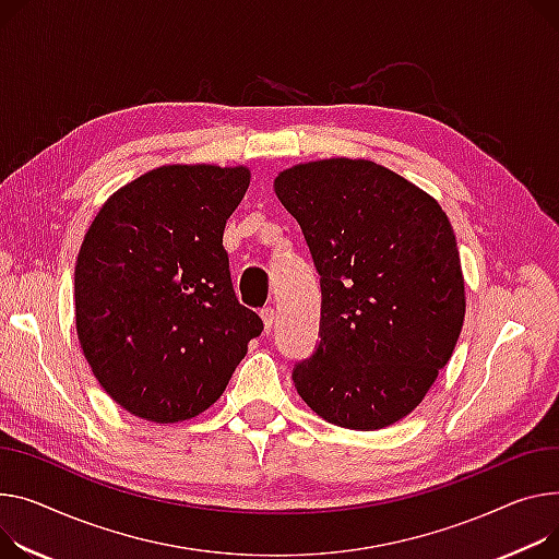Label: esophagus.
<instances>
[{"label": "esophagus", "mask_w": 559, "mask_h": 559, "mask_svg": "<svg viewBox=\"0 0 559 559\" xmlns=\"http://www.w3.org/2000/svg\"><path fill=\"white\" fill-rule=\"evenodd\" d=\"M260 319H263V323H265V330L270 332V330L274 328V319H276V312H274V308H263V310H260Z\"/></svg>", "instance_id": "obj_1"}]
</instances>
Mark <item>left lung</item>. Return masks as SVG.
I'll list each match as a JSON object with an SVG mask.
<instances>
[{
    "instance_id": "8db88e82",
    "label": "left lung",
    "mask_w": 559,
    "mask_h": 559,
    "mask_svg": "<svg viewBox=\"0 0 559 559\" xmlns=\"http://www.w3.org/2000/svg\"><path fill=\"white\" fill-rule=\"evenodd\" d=\"M321 276L317 350L296 391L323 420L389 427L423 402L465 319L456 236L440 204L368 159H323L274 179Z\"/></svg>"
}]
</instances>
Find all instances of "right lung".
Returning <instances> with one entry per match:
<instances>
[{
	"instance_id": "obj_1",
	"label": "right lung",
	"mask_w": 559,
	"mask_h": 559,
	"mask_svg": "<svg viewBox=\"0 0 559 559\" xmlns=\"http://www.w3.org/2000/svg\"><path fill=\"white\" fill-rule=\"evenodd\" d=\"M247 189L245 166H162L111 195L85 234L73 274L79 342L132 416H200L263 332L236 299L222 247Z\"/></svg>"
}]
</instances>
